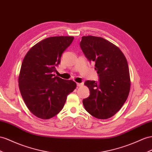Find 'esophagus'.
Wrapping results in <instances>:
<instances>
[{"label":"esophagus","mask_w":152,"mask_h":152,"mask_svg":"<svg viewBox=\"0 0 152 152\" xmlns=\"http://www.w3.org/2000/svg\"><path fill=\"white\" fill-rule=\"evenodd\" d=\"M83 85V83H77V87H81Z\"/></svg>","instance_id":"esophagus-1"}]
</instances>
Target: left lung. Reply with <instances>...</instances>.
<instances>
[{
	"label": "left lung",
	"instance_id": "8db88e82",
	"mask_svg": "<svg viewBox=\"0 0 152 152\" xmlns=\"http://www.w3.org/2000/svg\"><path fill=\"white\" fill-rule=\"evenodd\" d=\"M80 47L89 61L95 63L99 81H86L90 96L83 100L89 114L100 119L118 112L129 95L130 77L128 62L118 46L102 37L83 36Z\"/></svg>",
	"mask_w": 152,
	"mask_h": 152
}]
</instances>
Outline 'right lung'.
Wrapping results in <instances>:
<instances>
[{
  "mask_svg": "<svg viewBox=\"0 0 152 152\" xmlns=\"http://www.w3.org/2000/svg\"><path fill=\"white\" fill-rule=\"evenodd\" d=\"M73 37L47 38L33 46L23 60L18 86L26 107L37 118L49 119L62 110L76 83L55 76L56 66Z\"/></svg>",
  "mask_w": 152,
  "mask_h": 152,
  "instance_id": "add662e5",
  "label": "right lung"
}]
</instances>
